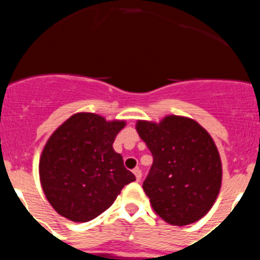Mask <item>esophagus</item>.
Masks as SVG:
<instances>
[{
	"mask_svg": "<svg viewBox=\"0 0 260 260\" xmlns=\"http://www.w3.org/2000/svg\"><path fill=\"white\" fill-rule=\"evenodd\" d=\"M133 174H135L136 180H137V181H140V180H141L142 174H141V170H140V168H136V170H133Z\"/></svg>",
	"mask_w": 260,
	"mask_h": 260,
	"instance_id": "obj_1",
	"label": "esophagus"
}]
</instances>
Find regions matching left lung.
I'll use <instances>...</instances> for the list:
<instances>
[{"label":"left lung","instance_id":"8db88e82","mask_svg":"<svg viewBox=\"0 0 260 260\" xmlns=\"http://www.w3.org/2000/svg\"><path fill=\"white\" fill-rule=\"evenodd\" d=\"M136 129L153 154L142 188L154 211L172 225L205 216L221 185V162L214 140L197 121L166 116L159 124L137 121Z\"/></svg>","mask_w":260,"mask_h":260}]
</instances>
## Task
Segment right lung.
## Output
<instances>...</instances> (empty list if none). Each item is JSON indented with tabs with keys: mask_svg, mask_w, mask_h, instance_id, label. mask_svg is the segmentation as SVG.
I'll return each mask as SVG.
<instances>
[{
	"mask_svg": "<svg viewBox=\"0 0 260 260\" xmlns=\"http://www.w3.org/2000/svg\"><path fill=\"white\" fill-rule=\"evenodd\" d=\"M124 121L79 113L57 128L40 158V180L53 209L85 223L106 211L135 175L113 144Z\"/></svg>",
	"mask_w": 260,
	"mask_h": 260,
	"instance_id": "1",
	"label": "right lung"
}]
</instances>
